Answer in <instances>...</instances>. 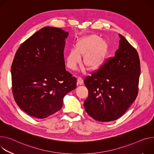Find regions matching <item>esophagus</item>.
Returning a JSON list of instances; mask_svg holds the SVG:
<instances>
[{
    "instance_id": "obj_1",
    "label": "esophagus",
    "mask_w": 154,
    "mask_h": 154,
    "mask_svg": "<svg viewBox=\"0 0 154 154\" xmlns=\"http://www.w3.org/2000/svg\"><path fill=\"white\" fill-rule=\"evenodd\" d=\"M77 83H78L79 85H82L83 83V79H82L81 77H79V78L77 79Z\"/></svg>"
}]
</instances>
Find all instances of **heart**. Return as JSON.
<instances>
[{
    "label": "heart",
    "instance_id": "b5f03b06",
    "mask_svg": "<svg viewBox=\"0 0 154 154\" xmlns=\"http://www.w3.org/2000/svg\"><path fill=\"white\" fill-rule=\"evenodd\" d=\"M109 52L107 41L96 34H91L80 38L74 45V50H71L65 55L67 66L75 69L83 58V65L90 71L101 68L105 63Z\"/></svg>",
    "mask_w": 154,
    "mask_h": 154
}]
</instances>
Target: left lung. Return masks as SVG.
Returning a JSON list of instances; mask_svg holds the SVG:
<instances>
[{
  "label": "left lung",
  "instance_id": "left-lung-1",
  "mask_svg": "<svg viewBox=\"0 0 154 154\" xmlns=\"http://www.w3.org/2000/svg\"><path fill=\"white\" fill-rule=\"evenodd\" d=\"M119 47L115 57L84 83L88 96L84 102L87 113L100 122H110L120 117L136 100L138 93L140 60L136 50L119 34Z\"/></svg>",
  "mask_w": 154,
  "mask_h": 154
}]
</instances>
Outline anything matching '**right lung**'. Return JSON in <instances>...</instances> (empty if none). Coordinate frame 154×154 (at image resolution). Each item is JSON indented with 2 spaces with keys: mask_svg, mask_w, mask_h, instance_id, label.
Wrapping results in <instances>:
<instances>
[{
  "mask_svg": "<svg viewBox=\"0 0 154 154\" xmlns=\"http://www.w3.org/2000/svg\"><path fill=\"white\" fill-rule=\"evenodd\" d=\"M69 33L47 26L20 46L11 67L12 93L29 116L46 118L60 110L65 95L76 88L77 79L66 71L65 39Z\"/></svg>",
  "mask_w": 154,
  "mask_h": 154,
  "instance_id": "obj_1",
  "label": "right lung"
}]
</instances>
